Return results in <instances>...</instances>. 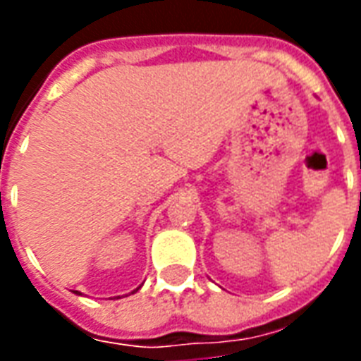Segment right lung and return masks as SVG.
<instances>
[{
	"instance_id": "obj_1",
	"label": "right lung",
	"mask_w": 361,
	"mask_h": 361,
	"mask_svg": "<svg viewBox=\"0 0 361 361\" xmlns=\"http://www.w3.org/2000/svg\"><path fill=\"white\" fill-rule=\"evenodd\" d=\"M139 288H141V286H139ZM139 288H137V290H139ZM137 290H133V292H131V294H135V292H137ZM75 294H81V292H75ZM118 298H119V295H118Z\"/></svg>"
}]
</instances>
